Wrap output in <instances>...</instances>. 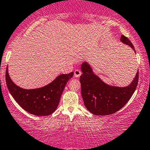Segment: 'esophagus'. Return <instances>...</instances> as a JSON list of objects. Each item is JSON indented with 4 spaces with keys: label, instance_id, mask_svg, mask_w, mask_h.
<instances>
[{
    "label": "esophagus",
    "instance_id": "1",
    "mask_svg": "<svg viewBox=\"0 0 150 150\" xmlns=\"http://www.w3.org/2000/svg\"><path fill=\"white\" fill-rule=\"evenodd\" d=\"M81 72L79 71V70H75L74 71V75H75V77H79L81 75Z\"/></svg>",
    "mask_w": 150,
    "mask_h": 150
}]
</instances>
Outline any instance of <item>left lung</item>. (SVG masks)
Listing matches in <instances>:
<instances>
[{
	"instance_id": "8db88e82",
	"label": "left lung",
	"mask_w": 150,
	"mask_h": 150,
	"mask_svg": "<svg viewBox=\"0 0 150 150\" xmlns=\"http://www.w3.org/2000/svg\"><path fill=\"white\" fill-rule=\"evenodd\" d=\"M120 41L135 50L127 37L122 35ZM81 92L85 107L94 115H107L119 111L126 105L135 91L138 81V71L127 86H109L95 75L90 65L84 62L81 66Z\"/></svg>"
}]
</instances>
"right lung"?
Listing matches in <instances>:
<instances>
[{"mask_svg": "<svg viewBox=\"0 0 150 150\" xmlns=\"http://www.w3.org/2000/svg\"><path fill=\"white\" fill-rule=\"evenodd\" d=\"M73 76V72L62 74L41 88L24 89L13 82L7 68L5 79L9 91L23 109L31 114L45 116L52 114L57 109L66 83Z\"/></svg>", "mask_w": 150, "mask_h": 150, "instance_id": "add662e5", "label": "right lung"}]
</instances>
